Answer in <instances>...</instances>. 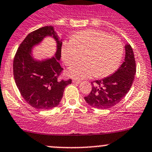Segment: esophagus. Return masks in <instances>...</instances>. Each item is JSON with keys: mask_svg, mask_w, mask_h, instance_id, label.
I'll list each match as a JSON object with an SVG mask.
<instances>
[{"mask_svg": "<svg viewBox=\"0 0 152 152\" xmlns=\"http://www.w3.org/2000/svg\"><path fill=\"white\" fill-rule=\"evenodd\" d=\"M72 81H73V84H80V83H81V81L76 80V79H73V80Z\"/></svg>", "mask_w": 152, "mask_h": 152, "instance_id": "34e87169", "label": "esophagus"}]
</instances>
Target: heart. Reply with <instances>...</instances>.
Segmentation results:
<instances>
[{"instance_id": "b5f03b06", "label": "heart", "mask_w": 152, "mask_h": 152, "mask_svg": "<svg viewBox=\"0 0 152 152\" xmlns=\"http://www.w3.org/2000/svg\"><path fill=\"white\" fill-rule=\"evenodd\" d=\"M82 54L84 60L68 68V76L78 79L95 75L97 78L106 77L120 64L122 43L119 38L102 30H83L76 33L71 41L64 42L61 49L62 59L68 66L78 61Z\"/></svg>"}]
</instances>
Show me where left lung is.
<instances>
[{"mask_svg": "<svg viewBox=\"0 0 152 152\" xmlns=\"http://www.w3.org/2000/svg\"><path fill=\"white\" fill-rule=\"evenodd\" d=\"M125 57L115 73L100 80L92 82V90L84 100L90 106L107 109L114 106L129 92L136 73L135 60L132 47L124 46Z\"/></svg>", "mask_w": 152, "mask_h": 152, "instance_id": "8db88e82", "label": "left lung"}]
</instances>
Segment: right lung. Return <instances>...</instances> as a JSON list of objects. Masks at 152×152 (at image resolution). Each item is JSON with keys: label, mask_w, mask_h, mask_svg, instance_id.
Here are the masks:
<instances>
[{"label": "right lung", "mask_w": 152, "mask_h": 152, "mask_svg": "<svg viewBox=\"0 0 152 152\" xmlns=\"http://www.w3.org/2000/svg\"><path fill=\"white\" fill-rule=\"evenodd\" d=\"M46 37H53L57 43L55 56L37 60L33 57V47ZM62 43L53 27H43L26 36L14 57L13 71L17 88L25 101L36 109H50L57 106L64 89L71 84V79L64 81L59 78L63 71L59 63Z\"/></svg>", "instance_id": "add662e5"}]
</instances>
